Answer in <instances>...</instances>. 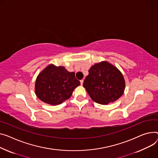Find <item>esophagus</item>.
I'll return each mask as SVG.
<instances>
[{"mask_svg": "<svg viewBox=\"0 0 158 158\" xmlns=\"http://www.w3.org/2000/svg\"><path fill=\"white\" fill-rule=\"evenodd\" d=\"M80 82H81V85H83V82H84V80H83V79H82V80H81V81H80Z\"/></svg>", "mask_w": 158, "mask_h": 158, "instance_id": "esophagus-1", "label": "esophagus"}]
</instances>
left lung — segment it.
Masks as SVG:
<instances>
[{
  "instance_id": "1",
  "label": "left lung",
  "mask_w": 158,
  "mask_h": 158,
  "mask_svg": "<svg viewBox=\"0 0 158 158\" xmlns=\"http://www.w3.org/2000/svg\"><path fill=\"white\" fill-rule=\"evenodd\" d=\"M88 72L83 87L94 102L107 105L123 95L125 81L123 73L116 67L103 61L92 65Z\"/></svg>"
}]
</instances>
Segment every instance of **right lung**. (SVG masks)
Returning a JSON list of instances; mask_svg holds the SVG:
<instances>
[{"label":"right lung","instance_id":"1","mask_svg":"<svg viewBox=\"0 0 158 158\" xmlns=\"http://www.w3.org/2000/svg\"><path fill=\"white\" fill-rule=\"evenodd\" d=\"M80 85L75 72H70L63 66L49 64L37 76L35 93L41 101L51 106H57L68 100L74 89Z\"/></svg>","mask_w":158,"mask_h":158}]
</instances>
